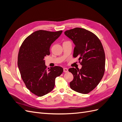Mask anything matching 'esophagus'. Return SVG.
Returning a JSON list of instances; mask_svg holds the SVG:
<instances>
[{
	"label": "esophagus",
	"instance_id": "esophagus-1",
	"mask_svg": "<svg viewBox=\"0 0 122 122\" xmlns=\"http://www.w3.org/2000/svg\"><path fill=\"white\" fill-rule=\"evenodd\" d=\"M63 69H64V72L66 73V72H68V68H64Z\"/></svg>",
	"mask_w": 122,
	"mask_h": 122
}]
</instances>
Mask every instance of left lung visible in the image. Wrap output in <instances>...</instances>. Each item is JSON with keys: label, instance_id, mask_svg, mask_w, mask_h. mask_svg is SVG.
<instances>
[{"label": "left lung", "instance_id": "obj_1", "mask_svg": "<svg viewBox=\"0 0 122 122\" xmlns=\"http://www.w3.org/2000/svg\"><path fill=\"white\" fill-rule=\"evenodd\" d=\"M65 35L75 44L73 57H78L82 66L80 70L69 69L74 76L70 86L78 93H89L98 86L104 74L105 55L102 44L96 35L84 28L70 29Z\"/></svg>", "mask_w": 122, "mask_h": 122}]
</instances>
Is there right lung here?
Here are the masks:
<instances>
[{"mask_svg":"<svg viewBox=\"0 0 122 122\" xmlns=\"http://www.w3.org/2000/svg\"><path fill=\"white\" fill-rule=\"evenodd\" d=\"M62 31L39 30L26 38L20 48L18 66L25 86L39 97L52 91L55 80L60 76L63 69L55 66L47 69L44 57L50 54V47Z\"/></svg>","mask_w":122,"mask_h":122,"instance_id":"right-lung-1","label":"right lung"}]
</instances>
